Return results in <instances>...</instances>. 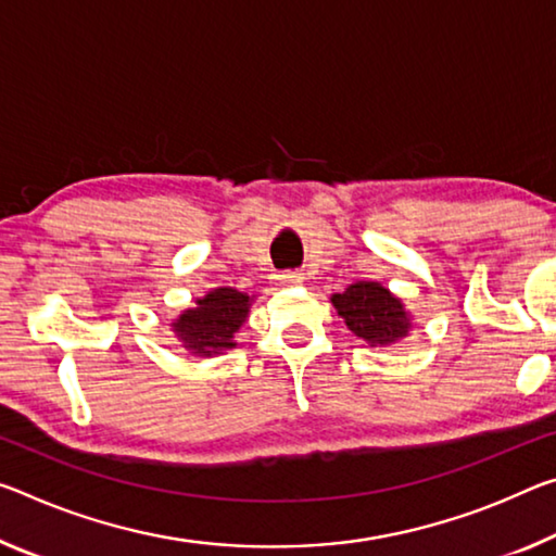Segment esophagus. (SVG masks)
Masks as SVG:
<instances>
[{
  "label": "esophagus",
  "instance_id": "34e87169",
  "mask_svg": "<svg viewBox=\"0 0 556 556\" xmlns=\"http://www.w3.org/2000/svg\"><path fill=\"white\" fill-rule=\"evenodd\" d=\"M277 279L281 285H302L304 281V277L299 275V271H281V275H277Z\"/></svg>",
  "mask_w": 556,
  "mask_h": 556
}]
</instances>
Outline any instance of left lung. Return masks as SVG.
<instances>
[{"label":"left lung","mask_w":556,"mask_h":556,"mask_svg":"<svg viewBox=\"0 0 556 556\" xmlns=\"http://www.w3.org/2000/svg\"><path fill=\"white\" fill-rule=\"evenodd\" d=\"M331 302L349 329L371 346H389L408 337L410 319L401 299H395L378 281H356L343 294H333Z\"/></svg>","instance_id":"left-lung-1"}]
</instances>
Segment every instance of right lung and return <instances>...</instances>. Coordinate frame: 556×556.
Segmentation results:
<instances>
[{
  "instance_id": "obj_1",
  "label": "right lung",
  "mask_w": 556,
  "mask_h": 556,
  "mask_svg": "<svg viewBox=\"0 0 556 556\" xmlns=\"http://www.w3.org/2000/svg\"><path fill=\"white\" fill-rule=\"evenodd\" d=\"M247 312H250V296L232 287H219L198 299L195 309L182 312L180 319L173 324V331L192 354H223L235 346V333L247 319Z\"/></svg>"
}]
</instances>
